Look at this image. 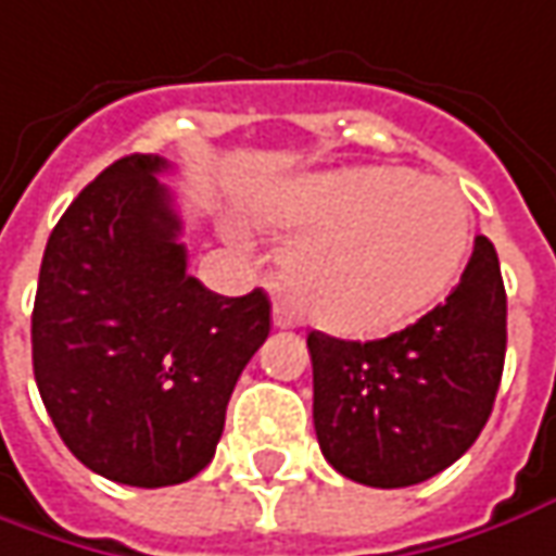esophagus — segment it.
<instances>
[{"label": "esophagus", "instance_id": "34e87169", "mask_svg": "<svg viewBox=\"0 0 556 556\" xmlns=\"http://www.w3.org/2000/svg\"><path fill=\"white\" fill-rule=\"evenodd\" d=\"M274 326L277 328H292L294 316L286 309V304H274Z\"/></svg>", "mask_w": 556, "mask_h": 556}]
</instances>
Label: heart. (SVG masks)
Returning <instances> with one entry per match:
<instances>
[{
  "mask_svg": "<svg viewBox=\"0 0 556 556\" xmlns=\"http://www.w3.org/2000/svg\"><path fill=\"white\" fill-rule=\"evenodd\" d=\"M294 243L279 286L313 326L377 334L420 316L447 292L471 243V213L451 185L410 169L328 173L264 210Z\"/></svg>",
  "mask_w": 556,
  "mask_h": 556,
  "instance_id": "1",
  "label": "heart"
}]
</instances>
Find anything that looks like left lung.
Wrapping results in <instances>:
<instances>
[{"mask_svg": "<svg viewBox=\"0 0 556 556\" xmlns=\"http://www.w3.org/2000/svg\"><path fill=\"white\" fill-rule=\"evenodd\" d=\"M505 286L486 237L444 304L380 341L309 331L313 426L343 478L410 486L453 466L490 420L505 365Z\"/></svg>", "mask_w": 556, "mask_h": 556, "instance_id": "obj_1", "label": "left lung"}]
</instances>
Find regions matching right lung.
<instances>
[{
	"label": "right lung",
	"mask_w": 556,
	"mask_h": 556,
	"mask_svg": "<svg viewBox=\"0 0 556 556\" xmlns=\"http://www.w3.org/2000/svg\"><path fill=\"white\" fill-rule=\"evenodd\" d=\"M167 169L127 154L72 200L33 307V374L63 444L146 490L210 466L237 377L270 334L262 289L225 298L188 277Z\"/></svg>",
	"instance_id": "add662e5"
}]
</instances>
